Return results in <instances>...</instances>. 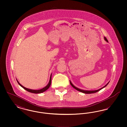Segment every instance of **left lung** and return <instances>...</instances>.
Returning <instances> with one entry per match:
<instances>
[{"label":"left lung","instance_id":"left-lung-1","mask_svg":"<svg viewBox=\"0 0 127 127\" xmlns=\"http://www.w3.org/2000/svg\"><path fill=\"white\" fill-rule=\"evenodd\" d=\"M104 39H105V40L107 41V42H108V40H107V38L106 37H104ZM69 82H70V85L72 86L74 88V89H75L76 90H77V91H80V92H82V93H85V94H91V93H96V92H97V91H100V90H101V89H102L103 88H104V87H105L107 85L109 84V82H108L107 84L104 87H102V88H101V89H99V90H96V91H84V90H80V89H79L78 88H76V87H75L72 84V83L71 82V81L69 80Z\"/></svg>","mask_w":127,"mask_h":127}]
</instances>
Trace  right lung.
<instances>
[{
	"mask_svg": "<svg viewBox=\"0 0 127 127\" xmlns=\"http://www.w3.org/2000/svg\"><path fill=\"white\" fill-rule=\"evenodd\" d=\"M17 82H18V84L21 87H22L23 89H24L25 90H26V91H29V92H30L33 93H36V94H37V93H40L43 92L45 91L46 90H47L48 88H49V87H50V85H51V76H50L49 81V83H48V84L45 87H44V88H43V89H41V90H30V89H27V88H25L24 87H23L22 85H21L18 82V80H17Z\"/></svg>",
	"mask_w": 127,
	"mask_h": 127,
	"instance_id": "right-lung-1",
	"label": "right lung"
}]
</instances>
